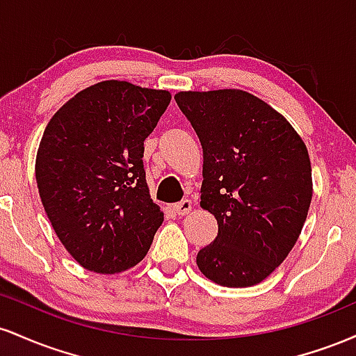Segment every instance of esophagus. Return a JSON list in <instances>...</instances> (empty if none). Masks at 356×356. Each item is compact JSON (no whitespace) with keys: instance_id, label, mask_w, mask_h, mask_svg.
<instances>
[{"instance_id":"obj_1","label":"esophagus","mask_w":356,"mask_h":356,"mask_svg":"<svg viewBox=\"0 0 356 356\" xmlns=\"http://www.w3.org/2000/svg\"><path fill=\"white\" fill-rule=\"evenodd\" d=\"M174 211H175V214H177V216H186V214H189V212L192 211V202L189 201V199H184L182 202L175 204Z\"/></svg>"}]
</instances>
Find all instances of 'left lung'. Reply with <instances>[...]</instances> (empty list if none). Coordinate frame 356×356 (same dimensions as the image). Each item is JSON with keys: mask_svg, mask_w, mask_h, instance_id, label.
I'll use <instances>...</instances> for the list:
<instances>
[{"mask_svg": "<svg viewBox=\"0 0 356 356\" xmlns=\"http://www.w3.org/2000/svg\"><path fill=\"white\" fill-rule=\"evenodd\" d=\"M174 99L201 140V207L219 226L195 263L216 284L261 283L296 244L312 204L303 138L277 110L244 90L179 92Z\"/></svg>", "mask_w": 356, "mask_h": 356, "instance_id": "8db88e82", "label": "left lung"}]
</instances>
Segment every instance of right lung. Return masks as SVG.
<instances>
[{"label": "right lung", "instance_id": "right-lung-1", "mask_svg": "<svg viewBox=\"0 0 356 356\" xmlns=\"http://www.w3.org/2000/svg\"><path fill=\"white\" fill-rule=\"evenodd\" d=\"M170 99L167 90L105 80L72 97L44 129L35 162L40 197L61 244L88 271L136 266L164 220L142 157Z\"/></svg>", "mask_w": 356, "mask_h": 356}]
</instances>
